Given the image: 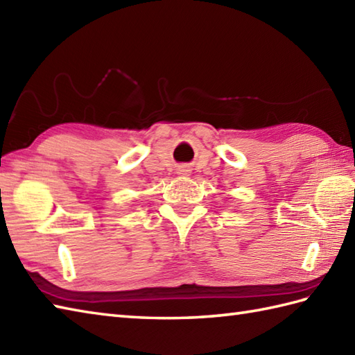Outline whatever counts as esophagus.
<instances>
[{
  "mask_svg": "<svg viewBox=\"0 0 355 355\" xmlns=\"http://www.w3.org/2000/svg\"><path fill=\"white\" fill-rule=\"evenodd\" d=\"M191 172H192V169L189 168V166H186V164L180 166V168H178V173H180V175L187 177V175H191Z\"/></svg>",
  "mask_w": 355,
  "mask_h": 355,
  "instance_id": "esophagus-1",
  "label": "esophagus"
}]
</instances>
